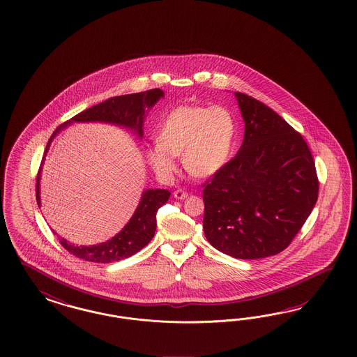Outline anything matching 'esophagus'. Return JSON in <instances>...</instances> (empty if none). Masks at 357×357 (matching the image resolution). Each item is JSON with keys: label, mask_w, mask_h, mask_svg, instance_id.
Wrapping results in <instances>:
<instances>
[{"label": "esophagus", "mask_w": 357, "mask_h": 357, "mask_svg": "<svg viewBox=\"0 0 357 357\" xmlns=\"http://www.w3.org/2000/svg\"><path fill=\"white\" fill-rule=\"evenodd\" d=\"M188 196V194L183 191V190H176L175 192H174V197L176 199V200H184L185 197Z\"/></svg>", "instance_id": "1"}]
</instances>
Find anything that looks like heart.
I'll return each mask as SVG.
<instances>
[{"mask_svg":"<svg viewBox=\"0 0 357 357\" xmlns=\"http://www.w3.org/2000/svg\"><path fill=\"white\" fill-rule=\"evenodd\" d=\"M155 140L157 144L145 151V158L158 176L170 179L176 173L175 157L182 154L188 173L208 178L230 161L237 140V121L221 106H178L163 119Z\"/></svg>","mask_w":357,"mask_h":357,"instance_id":"1","label":"heart"}]
</instances>
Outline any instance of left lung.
<instances>
[{
    "instance_id": "8db88e82",
    "label": "left lung",
    "mask_w": 357,
    "mask_h": 357,
    "mask_svg": "<svg viewBox=\"0 0 357 357\" xmlns=\"http://www.w3.org/2000/svg\"><path fill=\"white\" fill-rule=\"evenodd\" d=\"M245 121L236 157L204 184L203 229L215 249L260 259L289 246L318 199L313 155L264 103L234 93Z\"/></svg>"
}]
</instances>
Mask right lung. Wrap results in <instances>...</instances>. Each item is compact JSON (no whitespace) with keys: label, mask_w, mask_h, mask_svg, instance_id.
<instances>
[{"label":"right lung","mask_w":357,"mask_h":357,"mask_svg":"<svg viewBox=\"0 0 357 357\" xmlns=\"http://www.w3.org/2000/svg\"><path fill=\"white\" fill-rule=\"evenodd\" d=\"M165 97L161 89H153L142 93L128 94V96H119L112 97L98 103L93 107L87 108L61 124L48 141L45 151H44L43 160L36 178V200L39 208L42 206L40 200V179H42V170H43L44 160L50 151L54 137L65 130L72 123H105L112 124L120 128L130 130L139 139L144 136V121L153 106ZM169 190L162 188H146L141 194L139 206L136 208L135 213L132 215L130 221L126 227L120 230L118 234L109 238L106 242L90 245V246H77L69 243L65 238L59 237L60 243L79 259L96 261V263H111L118 260L127 259L135 255L137 251L145 248L154 237L155 227H157V211L169 200L170 197ZM54 233H56L54 230Z\"/></svg>","instance_id":"1"}]
</instances>
